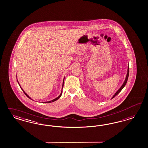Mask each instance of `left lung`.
Returning <instances> with one entry per match:
<instances>
[{"instance_id":"1","label":"left lung","mask_w":148,"mask_h":148,"mask_svg":"<svg viewBox=\"0 0 148 148\" xmlns=\"http://www.w3.org/2000/svg\"><path fill=\"white\" fill-rule=\"evenodd\" d=\"M128 75H129V66H128V69H127V75H126V79H125V82H123V84H122V86L119 89V90L117 91V92H116L115 93V95H114V96L112 97V98H114V97H115L117 95H118L120 91L122 90V89H123V88L125 87V86L126 85V83H127V82L128 80Z\"/></svg>"}]
</instances>
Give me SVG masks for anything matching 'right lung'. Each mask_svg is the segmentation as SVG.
I'll return each instance as SVG.
<instances>
[{
	"mask_svg": "<svg viewBox=\"0 0 148 148\" xmlns=\"http://www.w3.org/2000/svg\"><path fill=\"white\" fill-rule=\"evenodd\" d=\"M64 80H63V85H62V89H63V85H64ZM17 82H18V81H17ZM18 84H19V83H18ZM19 85H20V84H19ZM21 89L22 90V91H23V92H24V93H25V94L26 95V96H27V97H28V98H29V99H32L31 98L29 97V96H28V95H27V93H26V92H25V91H23V89H22V88H21ZM62 91L61 93L60 94V96H59L58 97H57L56 98H55V99H53V100H52V101H49V102H44V103H51V102H55V101H56V100L58 99H59V98H60L61 97V96L62 95Z\"/></svg>",
	"mask_w": 148,
	"mask_h": 148,
	"instance_id": "1",
	"label": "right lung"
}]
</instances>
